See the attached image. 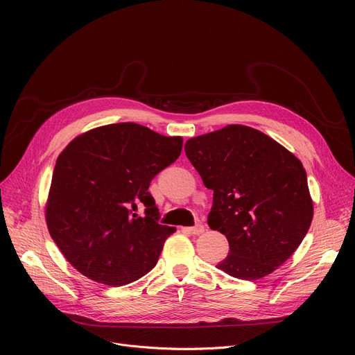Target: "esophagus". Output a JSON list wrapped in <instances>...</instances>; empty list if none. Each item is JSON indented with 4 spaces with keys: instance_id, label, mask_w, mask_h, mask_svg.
<instances>
[{
    "instance_id": "obj_1",
    "label": "esophagus",
    "mask_w": 355,
    "mask_h": 355,
    "mask_svg": "<svg viewBox=\"0 0 355 355\" xmlns=\"http://www.w3.org/2000/svg\"><path fill=\"white\" fill-rule=\"evenodd\" d=\"M189 232H190L191 234H201V233L204 232V226L201 225V223H197L196 226H193V227H189Z\"/></svg>"
}]
</instances>
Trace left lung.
<instances>
[{"label": "left lung", "mask_w": 355, "mask_h": 355, "mask_svg": "<svg viewBox=\"0 0 355 355\" xmlns=\"http://www.w3.org/2000/svg\"><path fill=\"white\" fill-rule=\"evenodd\" d=\"M185 154L213 190L209 226L230 252L217 268L256 281L293 254L306 236L313 204L302 162L257 129L227 125L185 142Z\"/></svg>", "instance_id": "obj_1"}]
</instances>
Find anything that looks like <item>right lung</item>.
Masks as SVG:
<instances>
[{
	"label": "right lung",
	"mask_w": 355,
	"mask_h": 355,
	"mask_svg": "<svg viewBox=\"0 0 355 355\" xmlns=\"http://www.w3.org/2000/svg\"><path fill=\"white\" fill-rule=\"evenodd\" d=\"M181 149V137H164L132 122L90 129L63 149L46 221L74 269L98 284L122 286L157 265L175 227L159 225L148 189Z\"/></svg>",
	"instance_id": "add662e5"
}]
</instances>
